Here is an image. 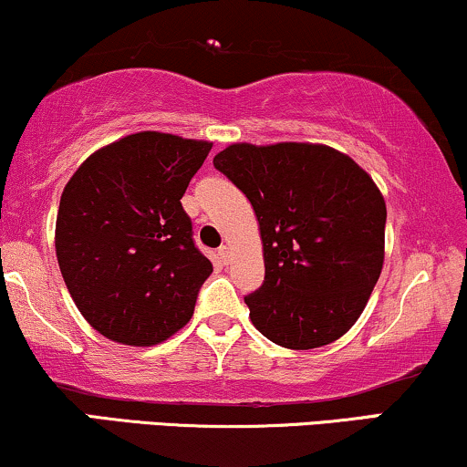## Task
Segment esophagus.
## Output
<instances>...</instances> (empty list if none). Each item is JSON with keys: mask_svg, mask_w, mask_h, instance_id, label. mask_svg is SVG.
Instances as JSON below:
<instances>
[{"mask_svg": "<svg viewBox=\"0 0 467 467\" xmlns=\"http://www.w3.org/2000/svg\"><path fill=\"white\" fill-rule=\"evenodd\" d=\"M229 257H232L229 246H221V249H218V260H221L223 264H229Z\"/></svg>", "mask_w": 467, "mask_h": 467, "instance_id": "1", "label": "esophagus"}]
</instances>
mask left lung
Instances as JSON below:
<instances>
[{"mask_svg": "<svg viewBox=\"0 0 467 467\" xmlns=\"http://www.w3.org/2000/svg\"><path fill=\"white\" fill-rule=\"evenodd\" d=\"M251 201L264 284L244 296L270 342L307 350L336 342L364 312L383 268L385 201L372 177L325 145H232L214 158Z\"/></svg>", "mask_w": 467, "mask_h": 467, "instance_id": "obj_1", "label": "left lung"}]
</instances>
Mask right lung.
Segmentation results:
<instances>
[{
	"label": "right lung",
	"instance_id": "right-lung-1",
	"mask_svg": "<svg viewBox=\"0 0 467 467\" xmlns=\"http://www.w3.org/2000/svg\"><path fill=\"white\" fill-rule=\"evenodd\" d=\"M212 142L140 131L90 155L60 197L56 255L90 327L153 347L192 318L212 262L182 207Z\"/></svg>",
	"mask_w": 467,
	"mask_h": 467
}]
</instances>
